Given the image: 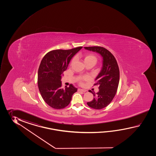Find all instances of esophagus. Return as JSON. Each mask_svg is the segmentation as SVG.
Returning a JSON list of instances; mask_svg holds the SVG:
<instances>
[{"label":"esophagus","mask_w":156,"mask_h":156,"mask_svg":"<svg viewBox=\"0 0 156 156\" xmlns=\"http://www.w3.org/2000/svg\"><path fill=\"white\" fill-rule=\"evenodd\" d=\"M77 90H78V91H81V92H83V93L86 91V90H85L81 89H78Z\"/></svg>","instance_id":"obj_1"}]
</instances>
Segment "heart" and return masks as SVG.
<instances>
[{
  "instance_id": "b5f03b06",
  "label": "heart",
  "mask_w": 156,
  "mask_h": 156,
  "mask_svg": "<svg viewBox=\"0 0 156 156\" xmlns=\"http://www.w3.org/2000/svg\"><path fill=\"white\" fill-rule=\"evenodd\" d=\"M73 60L72 61V62H73ZM83 61L85 63H87V62H92V63L95 64L97 61V58H96V57L94 55H85L83 57ZM88 79V77L86 76L83 77H81L80 80H87Z\"/></svg>"
}]
</instances>
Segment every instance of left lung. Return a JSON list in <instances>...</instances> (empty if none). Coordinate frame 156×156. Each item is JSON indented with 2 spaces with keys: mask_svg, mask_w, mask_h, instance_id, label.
<instances>
[{
  "mask_svg": "<svg viewBox=\"0 0 156 156\" xmlns=\"http://www.w3.org/2000/svg\"><path fill=\"white\" fill-rule=\"evenodd\" d=\"M85 49L99 53L103 57V66L95 79L94 85H98L99 91L93 93L94 99L87 102L90 108L101 109L108 106L116 94L119 82V69L116 59L106 48L99 46L85 47Z\"/></svg>",
  "mask_w": 156,
  "mask_h": 156,
  "instance_id": "1",
  "label": "left lung"
}]
</instances>
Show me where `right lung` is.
<instances>
[{"instance_id":"add662e5","label":"right lung","mask_w":156,"mask_h":156,"mask_svg":"<svg viewBox=\"0 0 156 156\" xmlns=\"http://www.w3.org/2000/svg\"><path fill=\"white\" fill-rule=\"evenodd\" d=\"M83 47L71 50L51 51L43 57L38 71V86L41 95L51 108L60 109L67 106L77 88L70 84L61 88V79L71 58Z\"/></svg>"}]
</instances>
